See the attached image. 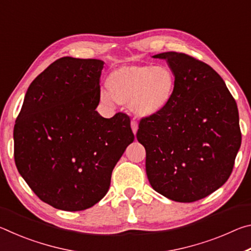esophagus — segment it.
I'll use <instances>...</instances> for the list:
<instances>
[{
  "mask_svg": "<svg viewBox=\"0 0 251 251\" xmlns=\"http://www.w3.org/2000/svg\"><path fill=\"white\" fill-rule=\"evenodd\" d=\"M131 129H133V133L134 134H136V133H137V128H138V127H137V123H136L135 121H131Z\"/></svg>",
  "mask_w": 251,
  "mask_h": 251,
  "instance_id": "esophagus-1",
  "label": "esophagus"
}]
</instances>
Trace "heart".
Returning a JSON list of instances; mask_svg holds the SVG:
<instances>
[{
  "label": "heart",
  "mask_w": 251,
  "mask_h": 251,
  "mask_svg": "<svg viewBox=\"0 0 251 251\" xmlns=\"http://www.w3.org/2000/svg\"><path fill=\"white\" fill-rule=\"evenodd\" d=\"M106 88L107 91L100 94L104 104L115 101L129 105L137 117H152L171 103L176 90V76L165 65H127L108 75Z\"/></svg>",
  "instance_id": "b5f03b06"
}]
</instances>
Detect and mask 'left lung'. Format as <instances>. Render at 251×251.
Instances as JSON below:
<instances>
[{
    "instance_id": "left-lung-1",
    "label": "left lung",
    "mask_w": 251,
    "mask_h": 251,
    "mask_svg": "<svg viewBox=\"0 0 251 251\" xmlns=\"http://www.w3.org/2000/svg\"><path fill=\"white\" fill-rule=\"evenodd\" d=\"M166 58L176 76L171 103L143 117L136 134L146 151L148 180L172 201L193 202L222 187L241 145L236 100L212 67L185 53Z\"/></svg>"
}]
</instances>
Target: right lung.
<instances>
[{"label":"right lung","mask_w":251,"mask_h":251,"mask_svg":"<svg viewBox=\"0 0 251 251\" xmlns=\"http://www.w3.org/2000/svg\"><path fill=\"white\" fill-rule=\"evenodd\" d=\"M103 66L100 59H56L29 85L15 121L16 168L56 209L78 211L99 202L135 138L128 115L104 118L95 110Z\"/></svg>","instance_id":"1"}]
</instances>
